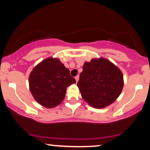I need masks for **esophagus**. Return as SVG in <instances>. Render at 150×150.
<instances>
[{
  "label": "esophagus",
  "instance_id": "34e87169",
  "mask_svg": "<svg viewBox=\"0 0 150 150\" xmlns=\"http://www.w3.org/2000/svg\"><path fill=\"white\" fill-rule=\"evenodd\" d=\"M79 78H80V77H79V75H77V76L75 77V80H76V82H78V80H79Z\"/></svg>",
  "mask_w": 150,
  "mask_h": 150
}]
</instances>
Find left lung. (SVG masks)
Masks as SVG:
<instances>
[{
	"label": "left lung",
	"mask_w": 150,
	"mask_h": 150,
	"mask_svg": "<svg viewBox=\"0 0 150 150\" xmlns=\"http://www.w3.org/2000/svg\"><path fill=\"white\" fill-rule=\"evenodd\" d=\"M123 84V75L119 68L106 58H100L84 63L77 87L89 105L103 108L116 100Z\"/></svg>",
	"instance_id": "1"
}]
</instances>
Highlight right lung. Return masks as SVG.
I'll list each match as a JSON object with an SVG mask.
<instances>
[{"label":"right lung","instance_id":"right-lung-1","mask_svg":"<svg viewBox=\"0 0 150 150\" xmlns=\"http://www.w3.org/2000/svg\"><path fill=\"white\" fill-rule=\"evenodd\" d=\"M70 71L58 58L49 57L33 68L29 77L30 90L36 101L46 108L63 101L67 87L75 83Z\"/></svg>","mask_w":150,"mask_h":150}]
</instances>
